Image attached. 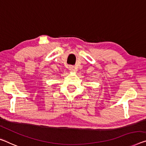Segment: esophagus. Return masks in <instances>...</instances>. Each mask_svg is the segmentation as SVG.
Returning <instances> with one entry per match:
<instances>
[{
	"mask_svg": "<svg viewBox=\"0 0 146 146\" xmlns=\"http://www.w3.org/2000/svg\"><path fill=\"white\" fill-rule=\"evenodd\" d=\"M68 68H69V70H70L71 72H73L74 70V66L70 65V66H68Z\"/></svg>",
	"mask_w": 146,
	"mask_h": 146,
	"instance_id": "1",
	"label": "esophagus"
}]
</instances>
